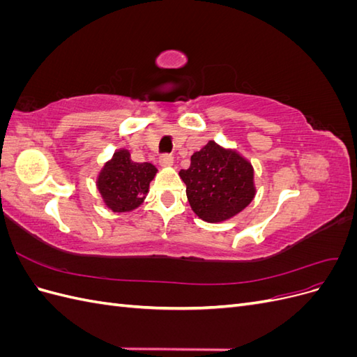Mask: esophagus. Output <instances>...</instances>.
<instances>
[{
  "instance_id": "1",
  "label": "esophagus",
  "mask_w": 357,
  "mask_h": 357,
  "mask_svg": "<svg viewBox=\"0 0 357 357\" xmlns=\"http://www.w3.org/2000/svg\"><path fill=\"white\" fill-rule=\"evenodd\" d=\"M172 162H174V158H172V155H168V153H164L159 156V164L162 167H171Z\"/></svg>"
}]
</instances>
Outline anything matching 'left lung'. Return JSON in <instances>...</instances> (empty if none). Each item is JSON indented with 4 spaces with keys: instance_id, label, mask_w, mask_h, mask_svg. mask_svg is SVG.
Returning <instances> with one entry per match:
<instances>
[{
    "instance_id": "8db88e82",
    "label": "left lung",
    "mask_w": 357,
    "mask_h": 357,
    "mask_svg": "<svg viewBox=\"0 0 357 357\" xmlns=\"http://www.w3.org/2000/svg\"><path fill=\"white\" fill-rule=\"evenodd\" d=\"M192 210L205 222L218 223L234 218L255 198L253 167L235 150L208 142L181 169Z\"/></svg>"
}]
</instances>
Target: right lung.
<instances>
[{"instance_id": "1", "label": "right lung", "mask_w": 357, "mask_h": 357, "mask_svg": "<svg viewBox=\"0 0 357 357\" xmlns=\"http://www.w3.org/2000/svg\"><path fill=\"white\" fill-rule=\"evenodd\" d=\"M156 171V167L149 162H134L128 150L122 149L104 165L96 186L112 211H132L144 201Z\"/></svg>"}]
</instances>
